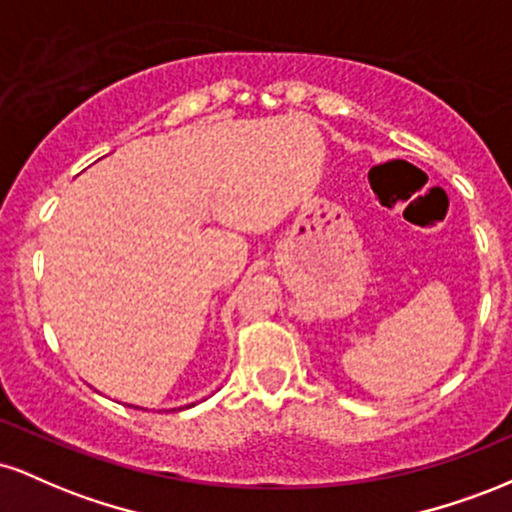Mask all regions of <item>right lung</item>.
Returning a JSON list of instances; mask_svg holds the SVG:
<instances>
[{
  "mask_svg": "<svg viewBox=\"0 0 512 512\" xmlns=\"http://www.w3.org/2000/svg\"><path fill=\"white\" fill-rule=\"evenodd\" d=\"M192 404H195V402H192ZM192 404H185V409L192 407ZM129 407H132V409H144V407H137V404H129ZM178 409H182V407H178ZM173 411H175V409H173Z\"/></svg>",
  "mask_w": 512,
  "mask_h": 512,
  "instance_id": "add662e5",
  "label": "right lung"
}]
</instances>
